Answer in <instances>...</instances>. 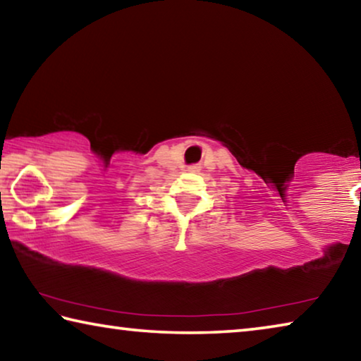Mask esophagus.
I'll use <instances>...</instances> for the list:
<instances>
[{"label":"esophagus","mask_w":361,"mask_h":361,"mask_svg":"<svg viewBox=\"0 0 361 361\" xmlns=\"http://www.w3.org/2000/svg\"><path fill=\"white\" fill-rule=\"evenodd\" d=\"M189 170H192V172H195V170H197V167L192 166V167H189Z\"/></svg>","instance_id":"1"}]
</instances>
